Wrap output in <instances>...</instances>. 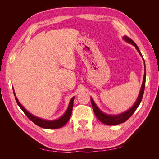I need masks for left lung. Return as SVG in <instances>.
<instances>
[{
    "label": "left lung",
    "mask_w": 159,
    "mask_h": 159,
    "mask_svg": "<svg viewBox=\"0 0 159 159\" xmlns=\"http://www.w3.org/2000/svg\"><path fill=\"white\" fill-rule=\"evenodd\" d=\"M123 39L126 41V42L131 43L132 45H133L135 48L137 50V51L139 52L140 54V55L142 57V55L140 52V50L138 48V46L134 42L133 39H131L130 38H128L127 36H124ZM144 61V59H143ZM144 67H145V72H144V76H143V83H142V85H141V88L139 92V94L138 96L137 100L135 102V103L134 104V105L133 107H131L129 110H128L125 112L120 113L119 115H108L102 113L101 111L99 108L97 107L96 103L94 102V101L93 100L92 98H91V102H92V105L93 107V110L94 111V113H95L96 116L97 117L98 119L101 122H102L103 124H106V125H117V124H120L126 121L128 118H130V116L134 113V111H136L137 109V107H139V104L141 102V100H142L143 95V92H144V89H145V85H146V66H145V61H144Z\"/></svg>",
    "instance_id": "left-lung-1"
}]
</instances>
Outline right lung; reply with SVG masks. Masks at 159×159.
<instances>
[{"instance_id": "obj_1", "label": "right lung", "mask_w": 159, "mask_h": 159, "mask_svg": "<svg viewBox=\"0 0 159 159\" xmlns=\"http://www.w3.org/2000/svg\"><path fill=\"white\" fill-rule=\"evenodd\" d=\"M13 94H14V96H15V98H16V100L17 102V104H18V105L20 107V109L22 110V111L25 113L26 116L28 117L29 119L31 121H32L33 123L35 124L37 126H38L41 128H47V129H55V128H61L67 122V121H69L71 115H72L74 97H73L71 99L70 104H69V106H68V107H67V109L66 110V113H64L61 117L59 118L58 120L49 121V120H46L42 119V118H39V117H37L34 116H33L32 114L29 113L28 111L23 107L22 104L20 103L18 98H17L16 96V94H15L14 92H13Z\"/></svg>"}]
</instances>
